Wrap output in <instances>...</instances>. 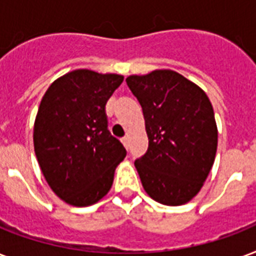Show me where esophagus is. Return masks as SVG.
<instances>
[{
  "mask_svg": "<svg viewBox=\"0 0 256 256\" xmlns=\"http://www.w3.org/2000/svg\"><path fill=\"white\" fill-rule=\"evenodd\" d=\"M122 144H124V146L126 148V149H128V144H130V142H128V136L122 138Z\"/></svg>",
  "mask_w": 256,
  "mask_h": 256,
  "instance_id": "esophagus-1",
  "label": "esophagus"
}]
</instances>
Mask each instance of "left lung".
I'll list each match as a JSON object with an SVG mask.
<instances>
[{
  "label": "left lung",
  "mask_w": 256,
  "mask_h": 256,
  "mask_svg": "<svg viewBox=\"0 0 256 256\" xmlns=\"http://www.w3.org/2000/svg\"><path fill=\"white\" fill-rule=\"evenodd\" d=\"M126 83L141 104L149 138L148 152L134 162L144 189L165 206L190 202L210 174L218 149L210 99L170 70L132 75Z\"/></svg>",
  "instance_id": "8db88e82"
}]
</instances>
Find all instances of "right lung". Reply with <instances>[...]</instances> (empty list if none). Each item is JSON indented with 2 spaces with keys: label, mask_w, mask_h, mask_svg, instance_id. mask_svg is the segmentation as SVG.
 <instances>
[{
  "label": "right lung",
  "mask_w": 256,
  "mask_h": 256,
  "mask_svg": "<svg viewBox=\"0 0 256 256\" xmlns=\"http://www.w3.org/2000/svg\"><path fill=\"white\" fill-rule=\"evenodd\" d=\"M124 82L116 74L76 70L58 78L42 99L33 130L34 153L58 198L87 206L104 198L126 149L108 132L106 103Z\"/></svg>",
  "instance_id": "1"
}]
</instances>
